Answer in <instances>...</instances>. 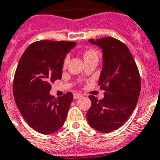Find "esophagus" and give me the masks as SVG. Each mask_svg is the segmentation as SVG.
Instances as JSON below:
<instances>
[{
	"label": "esophagus",
	"mask_w": 160,
	"mask_h": 160,
	"mask_svg": "<svg viewBox=\"0 0 160 160\" xmlns=\"http://www.w3.org/2000/svg\"><path fill=\"white\" fill-rule=\"evenodd\" d=\"M82 96V94H80V93H75L74 94V99H79V98H81Z\"/></svg>",
	"instance_id": "esophagus-1"
}]
</instances>
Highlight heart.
Returning <instances> with one entry per match:
<instances>
[{
    "label": "heart",
    "instance_id": "obj_1",
    "mask_svg": "<svg viewBox=\"0 0 160 160\" xmlns=\"http://www.w3.org/2000/svg\"><path fill=\"white\" fill-rule=\"evenodd\" d=\"M83 57H84V59H87V58H92V57H98V53H97V52H96V50L87 49L85 52H84ZM68 63H69V57L66 56L65 58H64V62H63V67L64 68L67 67Z\"/></svg>",
    "mask_w": 160,
    "mask_h": 160
}]
</instances>
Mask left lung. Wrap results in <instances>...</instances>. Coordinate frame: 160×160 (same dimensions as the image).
Wrapping results in <instances>:
<instances>
[{"label":"left lung","mask_w":160,"mask_h":160,"mask_svg":"<svg viewBox=\"0 0 160 160\" xmlns=\"http://www.w3.org/2000/svg\"><path fill=\"white\" fill-rule=\"evenodd\" d=\"M102 49L103 64L99 78L104 97L98 100L89 96L91 107L88 122L102 132L118 129L135 108L140 93V76L133 57L124 43L112 37L89 39Z\"/></svg>","instance_id":"obj_1"}]
</instances>
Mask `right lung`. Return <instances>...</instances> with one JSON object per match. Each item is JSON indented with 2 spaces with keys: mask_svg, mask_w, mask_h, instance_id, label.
I'll list each match as a JSON object with an SVG mask.
<instances>
[{
  "mask_svg": "<svg viewBox=\"0 0 160 160\" xmlns=\"http://www.w3.org/2000/svg\"><path fill=\"white\" fill-rule=\"evenodd\" d=\"M73 41L39 40L32 43L20 58L13 82L17 107L32 128L43 134L64 125L73 100L71 92L56 99L51 83L62 78L63 62Z\"/></svg>",
  "mask_w": 160,
  "mask_h": 160,
  "instance_id": "add662e5",
  "label": "right lung"
}]
</instances>
